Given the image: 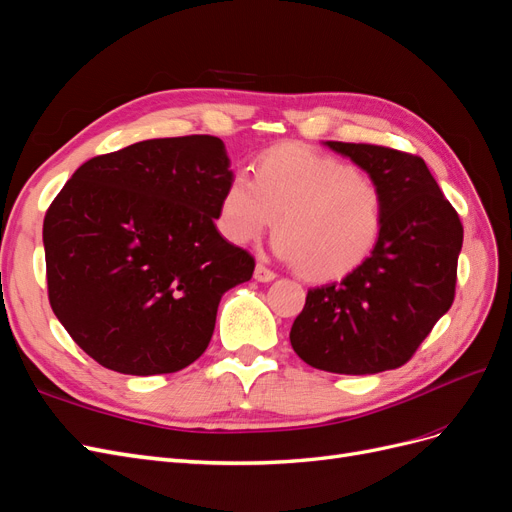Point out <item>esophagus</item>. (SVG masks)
<instances>
[{"label": "esophagus", "instance_id": "1", "mask_svg": "<svg viewBox=\"0 0 512 512\" xmlns=\"http://www.w3.org/2000/svg\"><path fill=\"white\" fill-rule=\"evenodd\" d=\"M275 277H277L275 271H271L269 267L262 265V262H258L256 269H254V280H258V282H273Z\"/></svg>", "mask_w": 512, "mask_h": 512}]
</instances>
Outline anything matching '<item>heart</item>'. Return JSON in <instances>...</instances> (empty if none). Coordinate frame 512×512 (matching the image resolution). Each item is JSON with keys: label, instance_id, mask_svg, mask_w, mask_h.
Masks as SVG:
<instances>
[{"label": "heart", "instance_id": "obj_1", "mask_svg": "<svg viewBox=\"0 0 512 512\" xmlns=\"http://www.w3.org/2000/svg\"><path fill=\"white\" fill-rule=\"evenodd\" d=\"M280 258L299 262L312 280H337L374 252L384 196L365 170L305 147H277L254 166V181L235 175L224 188L218 228L235 245L275 226Z\"/></svg>", "mask_w": 512, "mask_h": 512}]
</instances>
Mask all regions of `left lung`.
<instances>
[{"label": "left lung", "mask_w": 512, "mask_h": 512, "mask_svg": "<svg viewBox=\"0 0 512 512\" xmlns=\"http://www.w3.org/2000/svg\"><path fill=\"white\" fill-rule=\"evenodd\" d=\"M324 145L378 181L384 220L374 252L359 269L342 282L307 290L290 344L316 369L380 374L408 363L451 309L463 226L423 158L363 143Z\"/></svg>", "instance_id": "8db88e82"}]
</instances>
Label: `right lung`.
Segmentation results:
<instances>
[{
	"label": "right lung",
	"instance_id": "obj_1",
	"mask_svg": "<svg viewBox=\"0 0 512 512\" xmlns=\"http://www.w3.org/2000/svg\"><path fill=\"white\" fill-rule=\"evenodd\" d=\"M232 179L218 136L151 138L91 158L44 215L49 301L91 359L173 374L211 342L222 294L254 258L218 228Z\"/></svg>",
	"mask_w": 512,
	"mask_h": 512
}]
</instances>
